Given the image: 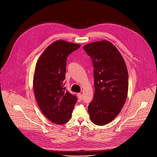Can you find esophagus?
I'll return each instance as SVG.
<instances>
[{
  "instance_id": "34e87169",
  "label": "esophagus",
  "mask_w": 157,
  "mask_h": 157,
  "mask_svg": "<svg viewBox=\"0 0 157 157\" xmlns=\"http://www.w3.org/2000/svg\"><path fill=\"white\" fill-rule=\"evenodd\" d=\"M78 98H79V99L80 100V101H81L82 100V94H81V93H78Z\"/></svg>"
}]
</instances>
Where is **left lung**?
<instances>
[{
  "label": "left lung",
  "instance_id": "1",
  "mask_svg": "<svg viewBox=\"0 0 157 157\" xmlns=\"http://www.w3.org/2000/svg\"><path fill=\"white\" fill-rule=\"evenodd\" d=\"M83 49L91 57L94 68L95 93L89 104L91 121L104 125L120 113L128 92V71L123 57L107 40L86 44Z\"/></svg>",
  "mask_w": 157,
  "mask_h": 157
}]
</instances>
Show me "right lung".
I'll return each mask as SVG.
<instances>
[{"instance_id":"obj_1","label":"right lung","mask_w":157,"mask_h":157,"mask_svg":"<svg viewBox=\"0 0 157 157\" xmlns=\"http://www.w3.org/2000/svg\"><path fill=\"white\" fill-rule=\"evenodd\" d=\"M81 44L58 40L44 50L35 70L33 89L38 106L51 122L61 125L68 122L77 97L64 87L67 57Z\"/></svg>"}]
</instances>
